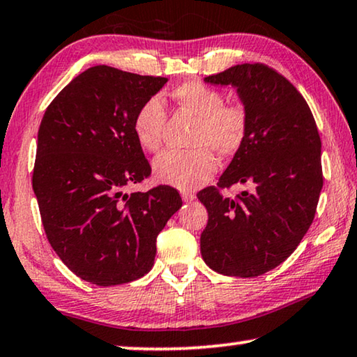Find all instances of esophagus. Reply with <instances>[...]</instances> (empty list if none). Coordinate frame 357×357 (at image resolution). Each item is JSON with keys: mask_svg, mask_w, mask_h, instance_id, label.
Listing matches in <instances>:
<instances>
[{"mask_svg": "<svg viewBox=\"0 0 357 357\" xmlns=\"http://www.w3.org/2000/svg\"><path fill=\"white\" fill-rule=\"evenodd\" d=\"M181 197H183V200L184 202H192L194 199H195V194L194 192H189V190H183V192H181Z\"/></svg>", "mask_w": 357, "mask_h": 357, "instance_id": "1", "label": "esophagus"}]
</instances>
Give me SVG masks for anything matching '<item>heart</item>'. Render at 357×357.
Returning a JSON list of instances; mask_svg holds the SVG:
<instances>
[{
	"mask_svg": "<svg viewBox=\"0 0 357 357\" xmlns=\"http://www.w3.org/2000/svg\"><path fill=\"white\" fill-rule=\"evenodd\" d=\"M181 109L197 119L188 151H167L153 162V173L160 183L189 190L215 174L216 152L232 157L241 151L248 132V112L242 104H226L225 94L202 82H185L172 91ZM167 110L160 98H149L136 110L132 132L144 151L155 153L163 142Z\"/></svg>",
	"mask_w": 357,
	"mask_h": 357,
	"instance_id": "obj_1",
	"label": "heart"
}]
</instances>
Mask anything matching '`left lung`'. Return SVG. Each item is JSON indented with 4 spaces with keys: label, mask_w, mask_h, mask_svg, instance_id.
I'll return each mask as SVG.
<instances>
[{
    "label": "left lung",
    "mask_w": 357,
    "mask_h": 357,
    "mask_svg": "<svg viewBox=\"0 0 357 357\" xmlns=\"http://www.w3.org/2000/svg\"><path fill=\"white\" fill-rule=\"evenodd\" d=\"M205 83L237 89L248 132L216 188L197 194L208 211L200 253L216 273L257 278L284 263L314 220L324 184L321 137L305 98L264 63L234 66ZM234 183L250 190L222 197L220 189Z\"/></svg>",
    "instance_id": "left-lung-1"
}]
</instances>
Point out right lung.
Returning <instances> with one entry per match:
<instances>
[{
	"mask_svg": "<svg viewBox=\"0 0 357 357\" xmlns=\"http://www.w3.org/2000/svg\"><path fill=\"white\" fill-rule=\"evenodd\" d=\"M167 82L96 66L73 78L41 120L31 183L43 227L63 264L99 287L147 274L157 236L183 205L169 185L126 192L151 176L132 119Z\"/></svg>",
	"mask_w": 357,
	"mask_h": 357,
	"instance_id": "add662e5",
	"label": "right lung"
}]
</instances>
